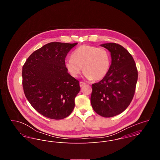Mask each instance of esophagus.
Here are the masks:
<instances>
[{
    "mask_svg": "<svg viewBox=\"0 0 160 160\" xmlns=\"http://www.w3.org/2000/svg\"><path fill=\"white\" fill-rule=\"evenodd\" d=\"M79 85H80V87H83L84 86H85L86 85V83L85 82H79Z\"/></svg>",
    "mask_w": 160,
    "mask_h": 160,
    "instance_id": "34e87169",
    "label": "esophagus"
}]
</instances>
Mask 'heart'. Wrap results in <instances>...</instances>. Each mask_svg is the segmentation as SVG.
<instances>
[{"mask_svg":"<svg viewBox=\"0 0 160 160\" xmlns=\"http://www.w3.org/2000/svg\"><path fill=\"white\" fill-rule=\"evenodd\" d=\"M108 51L103 47L83 45L71 54V58L65 62V67L73 78H77L82 70L88 79L99 81L104 78L110 67Z\"/></svg>","mask_w":160,"mask_h":160,"instance_id":"obj_1","label":"heart"}]
</instances>
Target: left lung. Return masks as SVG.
<instances>
[{
  "mask_svg": "<svg viewBox=\"0 0 160 160\" xmlns=\"http://www.w3.org/2000/svg\"><path fill=\"white\" fill-rule=\"evenodd\" d=\"M111 53L112 64L106 76L92 85L93 110L105 118L123 112L130 105L138 78L136 65L130 53L116 43L101 44Z\"/></svg>",
  "mask_w": 160,
  "mask_h": 160,
  "instance_id": "obj_1",
  "label": "left lung"
}]
</instances>
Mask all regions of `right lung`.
I'll use <instances>...</instances> for the list:
<instances>
[{
    "label": "right lung",
    "instance_id": "add662e5",
    "mask_svg": "<svg viewBox=\"0 0 160 160\" xmlns=\"http://www.w3.org/2000/svg\"><path fill=\"white\" fill-rule=\"evenodd\" d=\"M77 44H47L34 51L23 65L24 95L31 106L48 118H65L74 108L79 82L68 72L65 60Z\"/></svg>",
    "mask_w": 160,
    "mask_h": 160
}]
</instances>
